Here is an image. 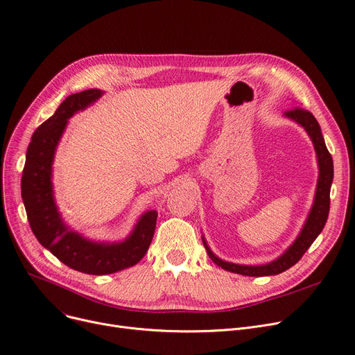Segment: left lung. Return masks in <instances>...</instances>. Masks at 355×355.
Listing matches in <instances>:
<instances>
[{"instance_id": "left-lung-1", "label": "left lung", "mask_w": 355, "mask_h": 355, "mask_svg": "<svg viewBox=\"0 0 355 355\" xmlns=\"http://www.w3.org/2000/svg\"><path fill=\"white\" fill-rule=\"evenodd\" d=\"M285 115L296 121L297 123H301L305 128V130L313 142L316 157H318L320 178H318V185H316V194H315L312 210L306 218V223L301 234L297 236V239L293 241V245L281 257L273 260L272 263H268V265L243 266V265L223 262L221 259L213 254V252L206 243V240L202 239V245L206 248L209 257L221 269L239 273V275H245V276H270V275L282 273L289 268H292L295 263L300 262L301 257L305 254V252L309 249V246L313 243L315 239L318 237V234L322 232L325 226L328 213H329V190H331V184L334 178L332 157L325 146L320 123L313 118V115L309 110L301 106H293L292 109L285 112Z\"/></svg>"}]
</instances>
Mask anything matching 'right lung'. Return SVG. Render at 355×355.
I'll use <instances>...</instances> for the list:
<instances>
[{
  "instance_id": "obj_1",
  "label": "right lung",
  "mask_w": 355,
  "mask_h": 355,
  "mask_svg": "<svg viewBox=\"0 0 355 355\" xmlns=\"http://www.w3.org/2000/svg\"><path fill=\"white\" fill-rule=\"evenodd\" d=\"M102 90L89 89L74 93L63 101L55 114L43 122L31 137L21 177V197L30 227L40 243L69 268L87 275H107L137 265L151 245L157 216L145 213L122 243L103 245L89 241L67 230L53 200L51 164L55 146L67 119L101 98Z\"/></svg>"
}]
</instances>
